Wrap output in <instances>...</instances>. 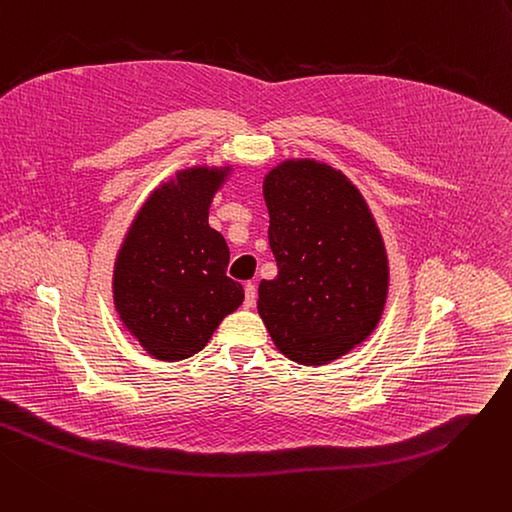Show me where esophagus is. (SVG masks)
<instances>
[{
    "mask_svg": "<svg viewBox=\"0 0 512 512\" xmlns=\"http://www.w3.org/2000/svg\"><path fill=\"white\" fill-rule=\"evenodd\" d=\"M255 300H257V288H255L253 282H249L245 286V306H253Z\"/></svg>",
    "mask_w": 512,
    "mask_h": 512,
    "instance_id": "1",
    "label": "esophagus"
}]
</instances>
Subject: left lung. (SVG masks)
Masks as SVG:
<instances>
[{"instance_id": "1", "label": "left lung", "mask_w": 512, "mask_h": 512, "mask_svg": "<svg viewBox=\"0 0 512 512\" xmlns=\"http://www.w3.org/2000/svg\"><path fill=\"white\" fill-rule=\"evenodd\" d=\"M274 280L257 311L278 350L304 366L348 354L379 325L389 263L364 197L317 160H286L263 181Z\"/></svg>"}]
</instances>
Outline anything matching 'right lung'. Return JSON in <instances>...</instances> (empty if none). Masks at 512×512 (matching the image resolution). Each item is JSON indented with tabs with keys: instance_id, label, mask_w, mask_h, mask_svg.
I'll return each mask as SVG.
<instances>
[{
	"instance_id": "obj_1",
	"label": "right lung",
	"mask_w": 512,
	"mask_h": 512,
	"mask_svg": "<svg viewBox=\"0 0 512 512\" xmlns=\"http://www.w3.org/2000/svg\"><path fill=\"white\" fill-rule=\"evenodd\" d=\"M228 173V166L179 170L148 197L119 249L115 309L158 360L197 354L243 304V286L226 276L228 245L208 224L210 203Z\"/></svg>"
}]
</instances>
